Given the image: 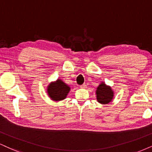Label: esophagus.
Instances as JSON below:
<instances>
[{"mask_svg": "<svg viewBox=\"0 0 152 152\" xmlns=\"http://www.w3.org/2000/svg\"><path fill=\"white\" fill-rule=\"evenodd\" d=\"M80 88H87V86H86V84H83V85L80 86Z\"/></svg>", "mask_w": 152, "mask_h": 152, "instance_id": "obj_1", "label": "esophagus"}]
</instances>
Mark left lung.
<instances>
[{"label":"left lung","instance_id":"left-lung-1","mask_svg":"<svg viewBox=\"0 0 152 152\" xmlns=\"http://www.w3.org/2000/svg\"><path fill=\"white\" fill-rule=\"evenodd\" d=\"M96 98L102 104H107L112 102L114 97V92L111 86L104 82H101L96 89Z\"/></svg>","mask_w":152,"mask_h":152}]
</instances>
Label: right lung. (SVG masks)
Wrapping results in <instances>:
<instances>
[{"label":"right lung","instance_id":"1","mask_svg":"<svg viewBox=\"0 0 152 152\" xmlns=\"http://www.w3.org/2000/svg\"><path fill=\"white\" fill-rule=\"evenodd\" d=\"M70 90L69 86L65 83L63 80L57 78L55 81L50 83L46 92L50 99L53 101L59 102L66 99Z\"/></svg>","mask_w":152,"mask_h":152}]
</instances>
